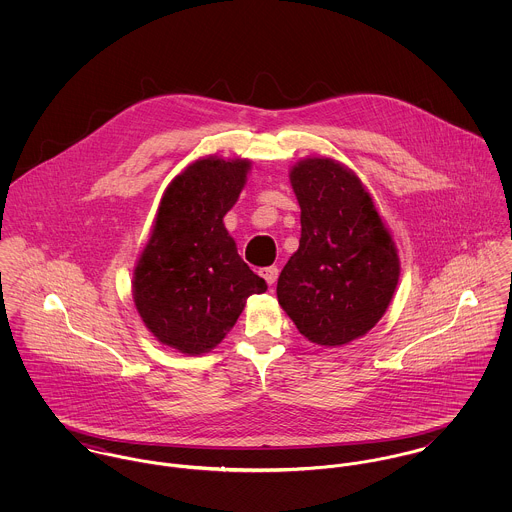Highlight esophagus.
Here are the masks:
<instances>
[{
  "instance_id": "34e87169",
  "label": "esophagus",
  "mask_w": 512,
  "mask_h": 512,
  "mask_svg": "<svg viewBox=\"0 0 512 512\" xmlns=\"http://www.w3.org/2000/svg\"><path fill=\"white\" fill-rule=\"evenodd\" d=\"M260 276L268 282V286H274L276 280H278V268H274V266L262 268V270H260Z\"/></svg>"
}]
</instances>
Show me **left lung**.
<instances>
[{
    "label": "left lung",
    "instance_id": "obj_1",
    "mask_svg": "<svg viewBox=\"0 0 512 512\" xmlns=\"http://www.w3.org/2000/svg\"><path fill=\"white\" fill-rule=\"evenodd\" d=\"M290 183L301 238L278 278V301L307 341L341 347L386 313L400 278L398 248L365 183L345 163L299 159Z\"/></svg>",
    "mask_w": 512,
    "mask_h": 512
}]
</instances>
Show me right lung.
<instances>
[{
    "label": "right lung",
    "mask_w": 512,
    "mask_h": 512,
    "mask_svg": "<svg viewBox=\"0 0 512 512\" xmlns=\"http://www.w3.org/2000/svg\"><path fill=\"white\" fill-rule=\"evenodd\" d=\"M252 161L207 155L163 191L134 268V305L149 333L183 355L213 351L252 293L268 290L238 256L224 215L236 205Z\"/></svg>",
    "instance_id": "obj_1"
}]
</instances>
